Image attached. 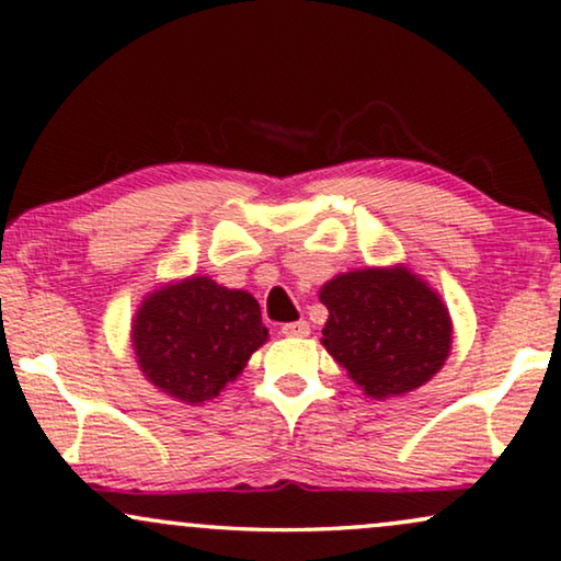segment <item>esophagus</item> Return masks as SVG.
Listing matches in <instances>:
<instances>
[{"label": "esophagus", "instance_id": "1", "mask_svg": "<svg viewBox=\"0 0 561 561\" xmlns=\"http://www.w3.org/2000/svg\"><path fill=\"white\" fill-rule=\"evenodd\" d=\"M308 333H310L308 320H295V323L282 325V335H287V339H302V335Z\"/></svg>", "mask_w": 561, "mask_h": 561}]
</instances>
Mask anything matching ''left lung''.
Wrapping results in <instances>:
<instances>
[{"instance_id": "obj_1", "label": "left lung", "mask_w": 561, "mask_h": 561, "mask_svg": "<svg viewBox=\"0 0 561 561\" xmlns=\"http://www.w3.org/2000/svg\"><path fill=\"white\" fill-rule=\"evenodd\" d=\"M318 297L328 308L320 343L371 400L417 390L449 358V308L408 266L335 274Z\"/></svg>"}]
</instances>
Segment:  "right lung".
Instances as JSON below:
<instances>
[{
  "label": "right lung",
  "instance_id": "1",
  "mask_svg": "<svg viewBox=\"0 0 561 561\" xmlns=\"http://www.w3.org/2000/svg\"><path fill=\"white\" fill-rule=\"evenodd\" d=\"M266 341L256 297L199 274L148 293L130 323L138 369L186 405L218 398Z\"/></svg>",
  "mask_w": 561,
  "mask_h": 561
}]
</instances>
